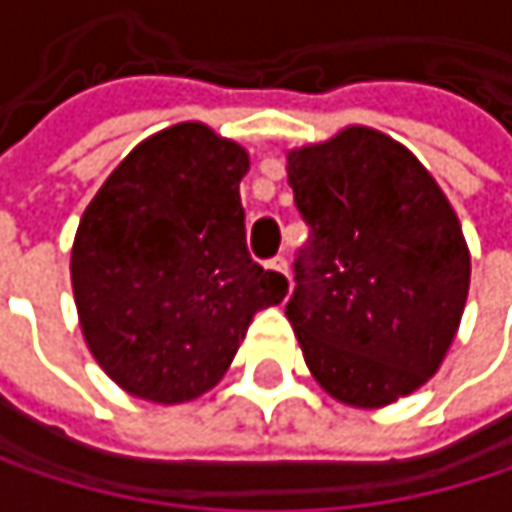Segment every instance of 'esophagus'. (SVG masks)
Listing matches in <instances>:
<instances>
[{
    "label": "esophagus",
    "instance_id": "esophagus-1",
    "mask_svg": "<svg viewBox=\"0 0 512 512\" xmlns=\"http://www.w3.org/2000/svg\"><path fill=\"white\" fill-rule=\"evenodd\" d=\"M266 266L272 269V272H281V275H287V257L284 255H275L266 260Z\"/></svg>",
    "mask_w": 512,
    "mask_h": 512
}]
</instances>
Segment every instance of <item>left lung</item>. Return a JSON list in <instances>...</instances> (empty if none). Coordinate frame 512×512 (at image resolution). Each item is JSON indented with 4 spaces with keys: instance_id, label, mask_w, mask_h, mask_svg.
Masks as SVG:
<instances>
[{
    "instance_id": "8db88e82",
    "label": "left lung",
    "mask_w": 512,
    "mask_h": 512,
    "mask_svg": "<svg viewBox=\"0 0 512 512\" xmlns=\"http://www.w3.org/2000/svg\"><path fill=\"white\" fill-rule=\"evenodd\" d=\"M311 228L284 314L317 382L347 406L424 385L460 326L471 260L457 213L394 139L350 127L287 154Z\"/></svg>"
}]
</instances>
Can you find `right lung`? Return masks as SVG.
I'll return each mask as SVG.
<instances>
[{
    "label": "right lung",
    "instance_id": "add662e5",
    "mask_svg": "<svg viewBox=\"0 0 512 512\" xmlns=\"http://www.w3.org/2000/svg\"><path fill=\"white\" fill-rule=\"evenodd\" d=\"M249 154L201 124L142 142L88 204L70 257L82 335L130 394L183 403L228 370L260 308L287 293L246 246Z\"/></svg>",
    "mask_w": 512,
    "mask_h": 512
}]
</instances>
